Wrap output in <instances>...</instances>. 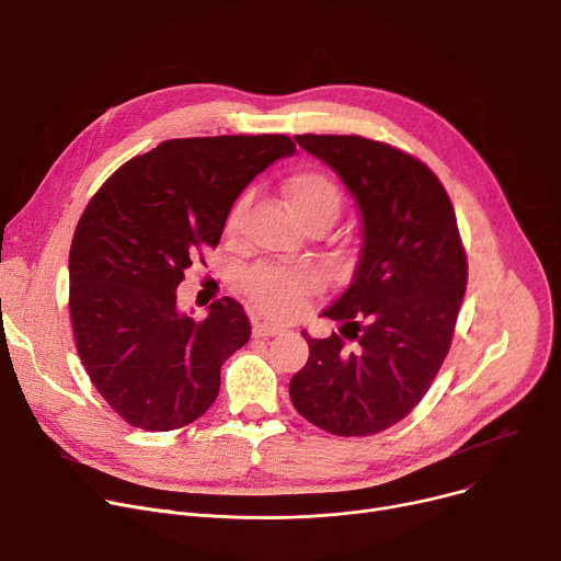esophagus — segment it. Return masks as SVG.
I'll return each instance as SVG.
<instances>
[{"mask_svg": "<svg viewBox=\"0 0 561 561\" xmlns=\"http://www.w3.org/2000/svg\"><path fill=\"white\" fill-rule=\"evenodd\" d=\"M284 331H286L284 327L273 324V322H261V320H256V322L252 324L254 339H271V335H279V333H284Z\"/></svg>", "mask_w": 561, "mask_h": 561, "instance_id": "obj_1", "label": "esophagus"}]
</instances>
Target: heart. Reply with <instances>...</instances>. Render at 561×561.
I'll list each match as a JSON object with an SVG mask.
<instances>
[{
  "label": "heart",
  "instance_id": "heart-1",
  "mask_svg": "<svg viewBox=\"0 0 561 561\" xmlns=\"http://www.w3.org/2000/svg\"><path fill=\"white\" fill-rule=\"evenodd\" d=\"M286 201L293 214L300 218L302 226L311 222H329L339 216L343 207V192L322 171L305 169L293 173L284 184ZM243 216V201H239L228 218V230H234ZM250 302L268 316L290 318L300 313L309 297L318 293L320 282L313 273L302 268H282V266H254L243 275L241 282Z\"/></svg>",
  "mask_w": 561,
  "mask_h": 561
}]
</instances>
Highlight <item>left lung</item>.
Returning a JSON list of instances; mask_svg holds the SVG:
<instances>
[{"mask_svg": "<svg viewBox=\"0 0 561 561\" xmlns=\"http://www.w3.org/2000/svg\"><path fill=\"white\" fill-rule=\"evenodd\" d=\"M343 178L363 214L354 282L322 316L341 333L309 339L290 379L297 413L341 437L377 435L408 417L451 350L467 288L454 203L415 156L360 135H297Z\"/></svg>", "mask_w": 561, "mask_h": 561, "instance_id": "1", "label": "left lung"}]
</instances>
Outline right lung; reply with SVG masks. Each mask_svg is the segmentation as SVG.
<instances>
[{"label": "right lung", "mask_w": 561, "mask_h": 561, "mask_svg": "<svg viewBox=\"0 0 561 561\" xmlns=\"http://www.w3.org/2000/svg\"><path fill=\"white\" fill-rule=\"evenodd\" d=\"M293 151L288 135L167 139L90 198L69 250V318L90 381L126 424L175 431L216 401L250 320L220 297L196 322L175 288L218 245L248 182Z\"/></svg>", "instance_id": "add662e5"}]
</instances>
